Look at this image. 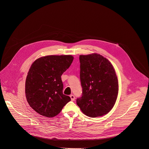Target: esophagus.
I'll list each match as a JSON object with an SVG mask.
<instances>
[{"mask_svg": "<svg viewBox=\"0 0 149 149\" xmlns=\"http://www.w3.org/2000/svg\"><path fill=\"white\" fill-rule=\"evenodd\" d=\"M70 97H71V99L72 101H74L75 100V96L73 95V94H71Z\"/></svg>", "mask_w": 149, "mask_h": 149, "instance_id": "1", "label": "esophagus"}]
</instances>
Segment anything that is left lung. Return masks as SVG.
<instances>
[{
	"instance_id": "1",
	"label": "left lung",
	"mask_w": 149,
	"mask_h": 149,
	"mask_svg": "<svg viewBox=\"0 0 149 149\" xmlns=\"http://www.w3.org/2000/svg\"><path fill=\"white\" fill-rule=\"evenodd\" d=\"M82 96L77 104L86 115L95 118L109 113L116 102L118 80L112 63L97 53L80 55Z\"/></svg>"
}]
</instances>
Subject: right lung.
<instances>
[{
	"label": "right lung",
	"mask_w": 149,
	"mask_h": 149,
	"mask_svg": "<svg viewBox=\"0 0 149 149\" xmlns=\"http://www.w3.org/2000/svg\"><path fill=\"white\" fill-rule=\"evenodd\" d=\"M72 55H49L31 65L25 81V96L30 107L43 116L58 115L71 100L63 94L61 75L71 65Z\"/></svg>",
	"instance_id": "obj_1"
}]
</instances>
